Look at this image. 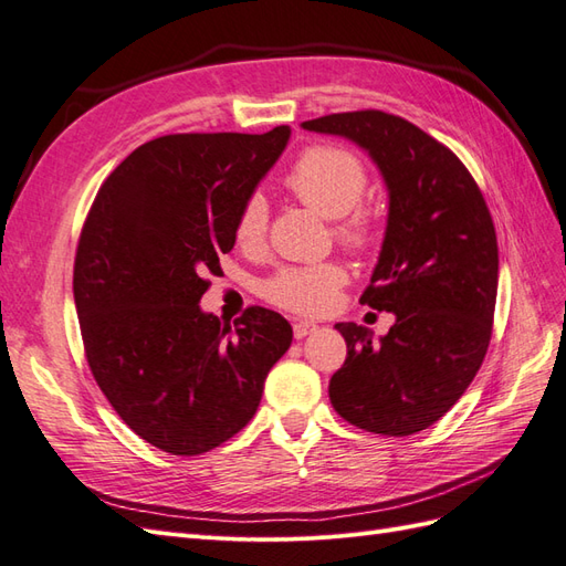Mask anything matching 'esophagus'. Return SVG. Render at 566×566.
Segmentation results:
<instances>
[{"label":"esophagus","mask_w":566,"mask_h":566,"mask_svg":"<svg viewBox=\"0 0 566 566\" xmlns=\"http://www.w3.org/2000/svg\"><path fill=\"white\" fill-rule=\"evenodd\" d=\"M315 329H317V325H315V323H308V321H296V323H294V337H296V339H303V337L313 335Z\"/></svg>","instance_id":"obj_1"}]
</instances>
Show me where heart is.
Returning <instances> with one entry per match:
<instances>
[{
  "mask_svg": "<svg viewBox=\"0 0 566 566\" xmlns=\"http://www.w3.org/2000/svg\"><path fill=\"white\" fill-rule=\"evenodd\" d=\"M286 186L327 220H337L335 234L346 249L366 251L378 237L370 212L358 208L368 188V169L352 150L339 145H313L286 174ZM268 224L270 202L255 191L241 202L237 214L234 239L239 249L258 251L265 243ZM344 282L346 272L337 263L284 268L268 280L263 294L280 308L317 315L335 306Z\"/></svg>",
  "mask_w": 566,
  "mask_h": 566,
  "instance_id": "obj_1",
  "label": "heart"
}]
</instances>
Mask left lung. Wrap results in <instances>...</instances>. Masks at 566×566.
Wrapping results in <instances>:
<instances>
[{"instance_id":"left-lung-1","label":"left lung","mask_w":566,"mask_h":566,"mask_svg":"<svg viewBox=\"0 0 566 566\" xmlns=\"http://www.w3.org/2000/svg\"><path fill=\"white\" fill-rule=\"evenodd\" d=\"M301 126L364 148L389 196L360 303L395 313V325L378 342L368 327L335 325L346 360L329 380L332 407L375 434L426 430L467 392L492 335L500 260L481 188L452 150L395 114L342 112Z\"/></svg>"}]
</instances>
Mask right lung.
I'll use <instances>...</instances> for the list:
<instances>
[{"instance_id": "1", "label": "right lung", "mask_w": 566, "mask_h": 566, "mask_svg": "<svg viewBox=\"0 0 566 566\" xmlns=\"http://www.w3.org/2000/svg\"><path fill=\"white\" fill-rule=\"evenodd\" d=\"M292 128L174 134L114 169L83 224L74 301L93 378L145 442L196 457L251 421L292 325L253 306L222 325L198 303L234 249L241 202Z\"/></svg>"}]
</instances>
